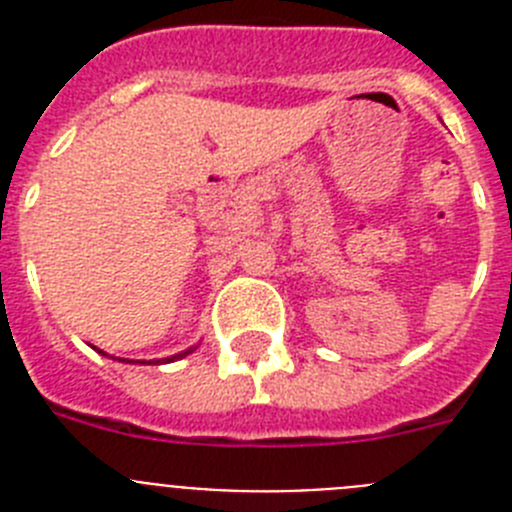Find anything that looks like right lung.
I'll list each match as a JSON object with an SVG mask.
<instances>
[{
    "mask_svg": "<svg viewBox=\"0 0 512 512\" xmlns=\"http://www.w3.org/2000/svg\"><path fill=\"white\" fill-rule=\"evenodd\" d=\"M194 348H197V346L187 348V351H182V354H176V356H169V359H158V361H148V364H169V361H176V359H184V356H187V354H192ZM99 354H102V351H99ZM104 356H107V354H104ZM117 361H125V359H117ZM143 364H146V361H143Z\"/></svg>",
    "mask_w": 512,
    "mask_h": 512,
    "instance_id": "add662e5",
    "label": "right lung"
}]
</instances>
